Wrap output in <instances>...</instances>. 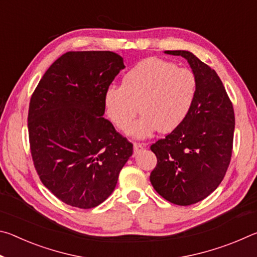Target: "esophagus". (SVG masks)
<instances>
[{
	"instance_id": "esophagus-1",
	"label": "esophagus",
	"mask_w": 257,
	"mask_h": 257,
	"mask_svg": "<svg viewBox=\"0 0 257 257\" xmlns=\"http://www.w3.org/2000/svg\"><path fill=\"white\" fill-rule=\"evenodd\" d=\"M147 144L145 143H134V152L135 153H139L142 150H144Z\"/></svg>"
}]
</instances>
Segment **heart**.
Returning a JSON list of instances; mask_svg holds the SVG:
<instances>
[{"label": "heart", "instance_id": "1", "mask_svg": "<svg viewBox=\"0 0 257 257\" xmlns=\"http://www.w3.org/2000/svg\"><path fill=\"white\" fill-rule=\"evenodd\" d=\"M196 89V78L189 69L150 58L123 77L122 86L108 87L104 104L108 118L122 132H127L138 111L143 110L128 133L145 138L159 129L170 133L179 127L193 106Z\"/></svg>", "mask_w": 257, "mask_h": 257}]
</instances>
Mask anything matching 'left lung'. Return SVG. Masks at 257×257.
I'll return each instance as SVG.
<instances>
[{
  "label": "left lung",
  "instance_id": "obj_1",
  "mask_svg": "<svg viewBox=\"0 0 257 257\" xmlns=\"http://www.w3.org/2000/svg\"><path fill=\"white\" fill-rule=\"evenodd\" d=\"M188 61L197 89L188 115L172 133L151 145L158 163L151 172L164 199L187 206L203 201L221 184L232 154L234 112L222 81L188 51H165Z\"/></svg>",
  "mask_w": 257,
  "mask_h": 257
}]
</instances>
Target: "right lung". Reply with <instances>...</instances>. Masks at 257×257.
Masks as SVG:
<instances>
[{"label":"right lung","mask_w":257,"mask_h":257,"mask_svg":"<svg viewBox=\"0 0 257 257\" xmlns=\"http://www.w3.org/2000/svg\"><path fill=\"white\" fill-rule=\"evenodd\" d=\"M122 69L114 52H67L30 98L34 167L43 185L70 206L86 210L105 201L133 154L132 143L102 116L104 95Z\"/></svg>","instance_id":"obj_1"}]
</instances>
